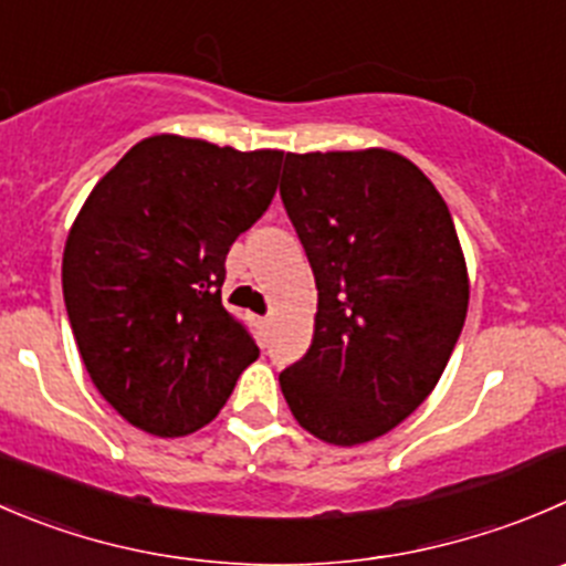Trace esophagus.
<instances>
[{"label":"esophagus","mask_w":566,"mask_h":566,"mask_svg":"<svg viewBox=\"0 0 566 566\" xmlns=\"http://www.w3.org/2000/svg\"><path fill=\"white\" fill-rule=\"evenodd\" d=\"M256 326H260L262 332H268V328H271V317H256Z\"/></svg>","instance_id":"obj_1"}]
</instances>
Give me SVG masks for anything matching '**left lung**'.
Listing matches in <instances>:
<instances>
[{"mask_svg":"<svg viewBox=\"0 0 566 566\" xmlns=\"http://www.w3.org/2000/svg\"><path fill=\"white\" fill-rule=\"evenodd\" d=\"M279 196L317 284L312 345L279 373L295 420L359 446L440 381L468 317L457 227L431 179L387 149L284 157Z\"/></svg>","mask_w":566,"mask_h":566,"instance_id":"1","label":"left lung"}]
</instances>
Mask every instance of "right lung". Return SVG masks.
<instances>
[{
    "mask_svg": "<svg viewBox=\"0 0 566 566\" xmlns=\"http://www.w3.org/2000/svg\"><path fill=\"white\" fill-rule=\"evenodd\" d=\"M282 157L146 137L76 216L63 254L65 312L91 381L135 429H201L260 356L221 287L232 243L273 201Z\"/></svg>",
    "mask_w": 566,
    "mask_h": 566,
    "instance_id": "right-lung-1",
    "label": "right lung"
}]
</instances>
